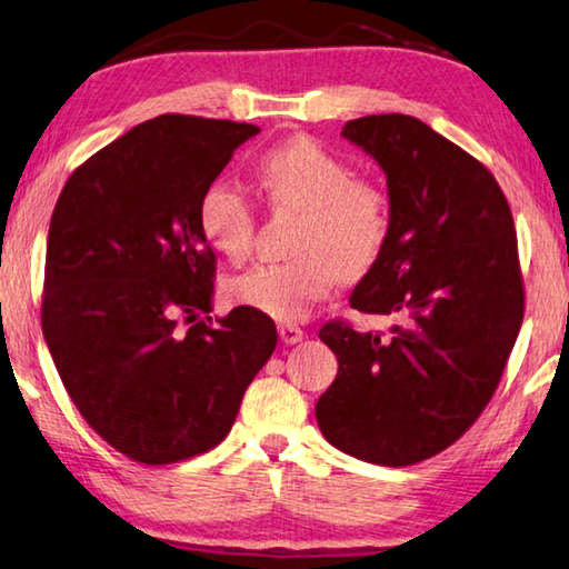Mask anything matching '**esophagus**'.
<instances>
[{
    "mask_svg": "<svg viewBox=\"0 0 569 569\" xmlns=\"http://www.w3.org/2000/svg\"><path fill=\"white\" fill-rule=\"evenodd\" d=\"M278 336H281V340H283L286 346H296V343H301V340L306 338L303 328H298L296 323H281V326H278Z\"/></svg>",
    "mask_w": 569,
    "mask_h": 569,
    "instance_id": "obj_1",
    "label": "esophagus"
}]
</instances>
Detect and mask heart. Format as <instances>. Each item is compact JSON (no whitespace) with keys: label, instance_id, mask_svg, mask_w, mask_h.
<instances>
[{"label":"heart","instance_id":"1","mask_svg":"<svg viewBox=\"0 0 569 569\" xmlns=\"http://www.w3.org/2000/svg\"><path fill=\"white\" fill-rule=\"evenodd\" d=\"M273 211H301L293 258L256 263L226 286L236 306L276 320H298L340 278L366 276L390 241L392 203L386 186L353 177V167L313 139H291L266 151L256 167ZM258 209L229 179L213 181L201 201V229L216 251L243 261L253 249Z\"/></svg>","mask_w":569,"mask_h":569}]
</instances>
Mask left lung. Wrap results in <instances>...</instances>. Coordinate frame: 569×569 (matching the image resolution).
Returning a JSON list of instances; mask_svg holds the SVG:
<instances>
[{"mask_svg":"<svg viewBox=\"0 0 569 569\" xmlns=\"http://www.w3.org/2000/svg\"><path fill=\"white\" fill-rule=\"evenodd\" d=\"M343 137L380 163L392 203L390 241L350 308L398 323L320 328L338 376L316 418L330 446L402 468L462 438L500 386L525 316L518 233L492 173L420 119H353Z\"/></svg>","mask_w":569,"mask_h":569,"instance_id":"8db88e82","label":"left lung"}]
</instances>
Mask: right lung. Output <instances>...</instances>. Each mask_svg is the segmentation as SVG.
I'll use <instances>...</instances> for the list:
<instances>
[{
	"label": "right lung",
	"instance_id": "obj_1",
	"mask_svg": "<svg viewBox=\"0 0 569 569\" xmlns=\"http://www.w3.org/2000/svg\"><path fill=\"white\" fill-rule=\"evenodd\" d=\"M229 119L161 113L74 169L49 223L41 330L61 383L113 450L169 465L229 436L278 343L251 308L211 311L201 201L243 141ZM189 329L176 326L178 316Z\"/></svg>",
	"mask_w": 569,
	"mask_h": 569
}]
</instances>
